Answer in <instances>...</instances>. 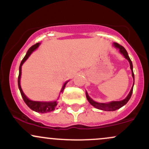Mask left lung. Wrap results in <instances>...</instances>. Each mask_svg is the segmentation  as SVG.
Listing matches in <instances>:
<instances>
[{"label":"left lung","mask_w":149,"mask_h":149,"mask_svg":"<svg viewBox=\"0 0 149 149\" xmlns=\"http://www.w3.org/2000/svg\"><path fill=\"white\" fill-rule=\"evenodd\" d=\"M113 45L116 47H117V48H118L120 49V52L121 54H123L124 57H125L128 61H129L130 64V69L132 70V75L133 79H134V83H133V86H134V72H133L132 63L130 58L129 56H128V54H127V51H126V49H125L122 45H119V44L117 43V42H114ZM133 86L131 89L129 95H127V97H126L125 100H122V101H119V102H110V103H108V104L97 103V102L92 100V99L88 96V93H87V92H86V97H87V99H88V102H90V104H91V105L93 106V107L97 108V109H100V110L107 111H116V110H117V109H119L120 108L123 107L124 105H125V104L127 103V102L130 100V97L132 96V94Z\"/></svg>","instance_id":"8db88e82"}]
</instances>
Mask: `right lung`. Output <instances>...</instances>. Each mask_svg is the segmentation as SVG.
<instances>
[{
    "instance_id": "obj_1",
    "label": "right lung",
    "mask_w": 149,
    "mask_h": 149,
    "mask_svg": "<svg viewBox=\"0 0 149 149\" xmlns=\"http://www.w3.org/2000/svg\"><path fill=\"white\" fill-rule=\"evenodd\" d=\"M38 45H39V42H38V43L35 44V45H33V46H31V47L29 49V50L27 51L25 57H24L23 59H22L21 64H20V66H19V76H18V87L20 90V93H21L22 98H23V100L24 101L25 103L26 104V105L33 111H35L38 112V113H48V112H51L52 111H54V109H55L56 106L57 105V101H55V102H35V101H31L29 100V99L26 97L24 94V92L22 91L21 88V85H20V78H21L22 64H23L24 62L28 59V57H29L30 54H31L32 52H33V50H35V49L38 47ZM66 83H67V82L64 83V86H63V88H61V92H63V90H64L65 85H66Z\"/></svg>"
}]
</instances>
